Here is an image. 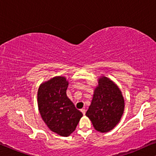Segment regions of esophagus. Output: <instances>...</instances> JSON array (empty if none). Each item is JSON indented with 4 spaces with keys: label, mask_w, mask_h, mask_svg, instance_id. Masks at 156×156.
<instances>
[{
    "label": "esophagus",
    "mask_w": 156,
    "mask_h": 156,
    "mask_svg": "<svg viewBox=\"0 0 156 156\" xmlns=\"http://www.w3.org/2000/svg\"><path fill=\"white\" fill-rule=\"evenodd\" d=\"M80 111L83 113V115L85 114V111H85V108H82V109H81V110H80Z\"/></svg>",
    "instance_id": "obj_1"
}]
</instances>
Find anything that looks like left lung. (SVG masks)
Segmentation results:
<instances>
[{"label": "left lung", "mask_w": 156, "mask_h": 156, "mask_svg": "<svg viewBox=\"0 0 156 156\" xmlns=\"http://www.w3.org/2000/svg\"><path fill=\"white\" fill-rule=\"evenodd\" d=\"M124 99L119 88L106 77L99 80L92 103L85 115L94 129L100 132L112 129L121 118L124 111Z\"/></svg>", "instance_id": "1"}]
</instances>
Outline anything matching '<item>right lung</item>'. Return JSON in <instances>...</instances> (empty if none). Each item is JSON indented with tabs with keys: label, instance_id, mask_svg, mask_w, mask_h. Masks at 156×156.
<instances>
[{
	"label": "right lung",
	"instance_id": "obj_1",
	"mask_svg": "<svg viewBox=\"0 0 156 156\" xmlns=\"http://www.w3.org/2000/svg\"><path fill=\"white\" fill-rule=\"evenodd\" d=\"M69 83L64 77H55L41 84L38 105L41 117L51 131L68 136L75 130L83 113L66 96Z\"/></svg>",
	"mask_w": 156,
	"mask_h": 156
}]
</instances>
